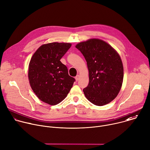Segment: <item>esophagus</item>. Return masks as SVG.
<instances>
[{"label":"esophagus","instance_id":"1","mask_svg":"<svg viewBox=\"0 0 150 150\" xmlns=\"http://www.w3.org/2000/svg\"><path fill=\"white\" fill-rule=\"evenodd\" d=\"M75 79H76V81H78V79H79V75H77L75 76Z\"/></svg>","mask_w":150,"mask_h":150}]
</instances>
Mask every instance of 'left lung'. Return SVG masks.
Instances as JSON below:
<instances>
[{"mask_svg": "<svg viewBox=\"0 0 150 150\" xmlns=\"http://www.w3.org/2000/svg\"><path fill=\"white\" fill-rule=\"evenodd\" d=\"M87 61L89 83L83 89L86 98L96 105L111 102L119 94L123 79V67L117 52L106 42L97 38L76 45Z\"/></svg>", "mask_w": 150, "mask_h": 150, "instance_id": "left-lung-1", "label": "left lung"}]
</instances>
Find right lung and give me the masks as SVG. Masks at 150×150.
Listing matches in <instances>:
<instances>
[{
  "mask_svg": "<svg viewBox=\"0 0 150 150\" xmlns=\"http://www.w3.org/2000/svg\"><path fill=\"white\" fill-rule=\"evenodd\" d=\"M71 46V43L57 42L43 45L30 62L31 87L40 100L50 105L57 104L65 99L75 81L60 60Z\"/></svg>",
  "mask_w": 150,
  "mask_h": 150,
  "instance_id": "1",
  "label": "right lung"
}]
</instances>
